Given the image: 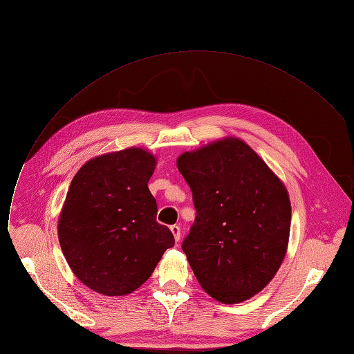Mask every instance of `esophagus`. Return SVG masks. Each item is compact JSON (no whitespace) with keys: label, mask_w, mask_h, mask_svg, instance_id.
Masks as SVG:
<instances>
[{"label":"esophagus","mask_w":354,"mask_h":354,"mask_svg":"<svg viewBox=\"0 0 354 354\" xmlns=\"http://www.w3.org/2000/svg\"><path fill=\"white\" fill-rule=\"evenodd\" d=\"M170 230H171V233H173V236H174V240L176 241H180V237H181V230H180V227L178 225H171L170 227Z\"/></svg>","instance_id":"1"}]
</instances>
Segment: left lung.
I'll list each match as a JSON object with an SVG mask.
<instances>
[{
    "label": "left lung",
    "mask_w": 354,
    "mask_h": 354,
    "mask_svg": "<svg viewBox=\"0 0 354 354\" xmlns=\"http://www.w3.org/2000/svg\"><path fill=\"white\" fill-rule=\"evenodd\" d=\"M177 169L197 210L183 252L200 286L223 304L256 296L287 253L292 204L284 183L237 137L180 154Z\"/></svg>",
    "instance_id": "obj_1"
}]
</instances>
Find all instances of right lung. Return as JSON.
<instances>
[{"label":"right lung","mask_w":354,"mask_h":354,"mask_svg":"<svg viewBox=\"0 0 354 354\" xmlns=\"http://www.w3.org/2000/svg\"><path fill=\"white\" fill-rule=\"evenodd\" d=\"M156 156L129 147L88 160L58 217V240L75 277L102 296L130 295L174 245L149 190Z\"/></svg>","instance_id":"right-lung-1"}]
</instances>
